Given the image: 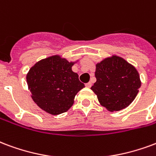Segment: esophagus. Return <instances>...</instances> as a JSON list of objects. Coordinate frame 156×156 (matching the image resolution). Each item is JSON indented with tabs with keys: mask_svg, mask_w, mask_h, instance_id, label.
<instances>
[{
	"mask_svg": "<svg viewBox=\"0 0 156 156\" xmlns=\"http://www.w3.org/2000/svg\"><path fill=\"white\" fill-rule=\"evenodd\" d=\"M85 85H86V87H91V86H92V83H87L85 84Z\"/></svg>",
	"mask_w": 156,
	"mask_h": 156,
	"instance_id": "esophagus-1",
	"label": "esophagus"
}]
</instances>
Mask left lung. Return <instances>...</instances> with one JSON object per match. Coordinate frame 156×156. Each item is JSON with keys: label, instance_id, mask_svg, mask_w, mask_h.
I'll list each match as a JSON object with an SVG mask.
<instances>
[{"label": "left lung", "instance_id": "8db88e82", "mask_svg": "<svg viewBox=\"0 0 156 156\" xmlns=\"http://www.w3.org/2000/svg\"><path fill=\"white\" fill-rule=\"evenodd\" d=\"M95 77L97 81L91 89L98 97L99 103L109 112L127 107L141 86L135 66L115 55L97 63Z\"/></svg>", "mask_w": 156, "mask_h": 156}]
</instances>
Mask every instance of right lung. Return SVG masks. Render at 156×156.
Returning a JSON list of instances; mask_svg holds the SVG:
<instances>
[{
	"mask_svg": "<svg viewBox=\"0 0 156 156\" xmlns=\"http://www.w3.org/2000/svg\"><path fill=\"white\" fill-rule=\"evenodd\" d=\"M78 60L69 61L55 55L38 61L30 69L26 74L28 89L42 110L56 116L72 107L75 96L85 87L72 70Z\"/></svg>",
	"mask_w": 156,
	"mask_h": 156,
	"instance_id": "right-lung-1",
	"label": "right lung"
}]
</instances>
